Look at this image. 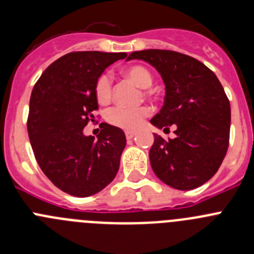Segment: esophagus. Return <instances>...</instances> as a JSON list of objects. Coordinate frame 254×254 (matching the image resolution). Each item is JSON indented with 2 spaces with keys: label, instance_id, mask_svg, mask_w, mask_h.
I'll list each match as a JSON object with an SVG mask.
<instances>
[{
  "label": "esophagus",
  "instance_id": "1",
  "mask_svg": "<svg viewBox=\"0 0 254 254\" xmlns=\"http://www.w3.org/2000/svg\"><path fill=\"white\" fill-rule=\"evenodd\" d=\"M125 136H127V139H132L135 136V131H131V130H127V131H125Z\"/></svg>",
  "mask_w": 254,
  "mask_h": 254
}]
</instances>
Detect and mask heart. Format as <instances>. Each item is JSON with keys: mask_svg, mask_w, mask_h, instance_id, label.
<instances>
[{"mask_svg": "<svg viewBox=\"0 0 254 254\" xmlns=\"http://www.w3.org/2000/svg\"><path fill=\"white\" fill-rule=\"evenodd\" d=\"M125 77L138 85L139 87H150L153 84V75L146 67L140 65H134L124 70ZM95 96L100 104H108L113 96V84L108 73H101L96 79L94 86ZM151 110L149 106L139 108H122L115 106L106 113V122L110 125L124 130H136L143 125L144 120L150 115Z\"/></svg>", "mask_w": 254, "mask_h": 254, "instance_id": "b5f03b06", "label": "heart"}]
</instances>
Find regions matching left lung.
Wrapping results in <instances>:
<instances>
[{
    "instance_id": "8db88e82",
    "label": "left lung",
    "mask_w": 254,
    "mask_h": 254,
    "mask_svg": "<svg viewBox=\"0 0 254 254\" xmlns=\"http://www.w3.org/2000/svg\"><path fill=\"white\" fill-rule=\"evenodd\" d=\"M159 71L165 84L164 106L150 123L177 127L174 139L154 135L150 164L160 181L179 190L207 183L218 172L229 145L231 104L215 73L191 56L170 50L130 54Z\"/></svg>"
}]
</instances>
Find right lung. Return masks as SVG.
I'll list each match as a JSON object with an SVG mask.
<instances>
[{
  "mask_svg": "<svg viewBox=\"0 0 254 254\" xmlns=\"http://www.w3.org/2000/svg\"><path fill=\"white\" fill-rule=\"evenodd\" d=\"M125 58V52H70L42 72L31 92L27 131L36 162L54 186L70 195L99 193L119 170L124 131L101 123L95 140L82 130L99 109L95 81Z\"/></svg>",
  "mask_w": 254,
  "mask_h": 254,
  "instance_id": "obj_1",
  "label": "right lung"
}]
</instances>
